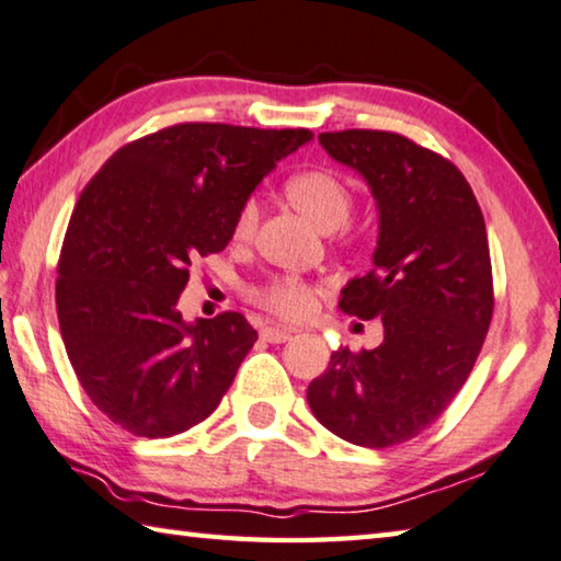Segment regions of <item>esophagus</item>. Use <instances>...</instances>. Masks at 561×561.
<instances>
[{"label":"esophagus","instance_id":"obj_1","mask_svg":"<svg viewBox=\"0 0 561 561\" xmlns=\"http://www.w3.org/2000/svg\"><path fill=\"white\" fill-rule=\"evenodd\" d=\"M261 335H263V341H268V343H286L290 339V331L280 329V325H263Z\"/></svg>","mask_w":561,"mask_h":561}]
</instances>
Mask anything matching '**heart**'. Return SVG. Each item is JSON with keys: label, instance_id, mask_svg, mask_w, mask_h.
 I'll list each match as a JSON object with an SVG mask.
<instances>
[{"label": "heart", "instance_id": "heart-1", "mask_svg": "<svg viewBox=\"0 0 561 561\" xmlns=\"http://www.w3.org/2000/svg\"><path fill=\"white\" fill-rule=\"evenodd\" d=\"M286 195L293 208L313 222L318 230L329 232L341 228L353 210L348 185L329 170L296 172L286 183ZM255 203H245L236 218V238H248L255 228ZM257 306L275 316L304 321L318 306V288L298 275H275L268 283L251 290Z\"/></svg>", "mask_w": 561, "mask_h": 561}]
</instances>
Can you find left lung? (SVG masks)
<instances>
[{
    "label": "left lung",
    "instance_id": "8db88e82",
    "mask_svg": "<svg viewBox=\"0 0 561 561\" xmlns=\"http://www.w3.org/2000/svg\"><path fill=\"white\" fill-rule=\"evenodd\" d=\"M318 142L376 201L374 268L346 283L339 308L381 318L383 343L335 351L308 407L343 442L386 449L442 416L484 346L494 310L484 215L467 178L409 137L343 130Z\"/></svg>",
    "mask_w": 561,
    "mask_h": 561
}]
</instances>
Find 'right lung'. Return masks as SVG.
Here are the masks:
<instances>
[{"label":"right lung","instance_id":"right-lung-1","mask_svg":"<svg viewBox=\"0 0 561 561\" xmlns=\"http://www.w3.org/2000/svg\"><path fill=\"white\" fill-rule=\"evenodd\" d=\"M308 130L185 123L119 148L84 187L57 265L70 364L112 424L183 434L218 409L257 341L240 313L185 321L197 255L220 253L261 180Z\"/></svg>","mask_w":561,"mask_h":561}]
</instances>
